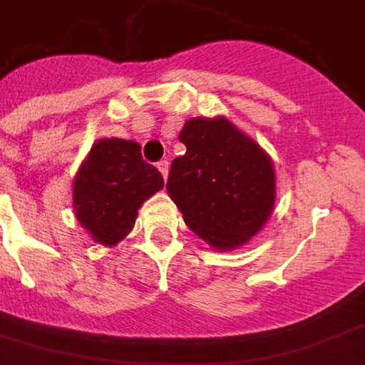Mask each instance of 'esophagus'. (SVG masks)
Returning <instances> with one entry per match:
<instances>
[{
    "label": "esophagus",
    "mask_w": 365,
    "mask_h": 365,
    "mask_svg": "<svg viewBox=\"0 0 365 365\" xmlns=\"http://www.w3.org/2000/svg\"><path fill=\"white\" fill-rule=\"evenodd\" d=\"M158 170H160V174L164 175V180H166L168 172H170V162H168V160H160Z\"/></svg>",
    "instance_id": "1"
}]
</instances>
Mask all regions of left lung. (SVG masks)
I'll return each mask as SVG.
<instances>
[{
  "mask_svg": "<svg viewBox=\"0 0 365 365\" xmlns=\"http://www.w3.org/2000/svg\"><path fill=\"white\" fill-rule=\"evenodd\" d=\"M185 154L170 168L166 190L183 221L217 250L256 237L275 203L274 164L229 119H190L180 133Z\"/></svg>",
  "mask_w": 365,
  "mask_h": 365,
  "instance_id": "left-lung-1",
  "label": "left lung"
}]
</instances>
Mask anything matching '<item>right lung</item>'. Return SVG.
Wrapping results in <instances>:
<instances>
[{"label": "right lung", "instance_id": "1", "mask_svg": "<svg viewBox=\"0 0 365 365\" xmlns=\"http://www.w3.org/2000/svg\"><path fill=\"white\" fill-rule=\"evenodd\" d=\"M162 187L164 178L144 162L140 144L101 138L76 174V219L99 245H119L135 227L144 201Z\"/></svg>", "mask_w": 365, "mask_h": 365}]
</instances>
